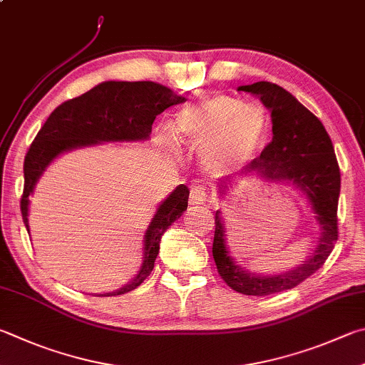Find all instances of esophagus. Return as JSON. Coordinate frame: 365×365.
Wrapping results in <instances>:
<instances>
[{
    "label": "esophagus",
    "mask_w": 365,
    "mask_h": 365,
    "mask_svg": "<svg viewBox=\"0 0 365 365\" xmlns=\"http://www.w3.org/2000/svg\"><path fill=\"white\" fill-rule=\"evenodd\" d=\"M207 200V195L205 191L200 187V185H193L190 190V204L191 205H200L204 204V201Z\"/></svg>",
    "instance_id": "obj_1"
}]
</instances>
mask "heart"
Masks as SVG:
<instances>
[{
	"label": "heart",
	"instance_id": "b5f03b06",
	"mask_svg": "<svg viewBox=\"0 0 365 365\" xmlns=\"http://www.w3.org/2000/svg\"><path fill=\"white\" fill-rule=\"evenodd\" d=\"M267 116L240 98L215 96L177 111L174 132L191 150L201 153L209 174H227L247 164L264 137Z\"/></svg>",
	"mask_w": 365,
	"mask_h": 365
}]
</instances>
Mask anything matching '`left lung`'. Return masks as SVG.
Instances as JSON below:
<instances>
[{
    "mask_svg": "<svg viewBox=\"0 0 365 365\" xmlns=\"http://www.w3.org/2000/svg\"><path fill=\"white\" fill-rule=\"evenodd\" d=\"M237 91L258 97L269 110L273 140L236 177L220 180L218 193L220 196L227 195L240 178L250 177L260 178L267 183L292 185L307 197L317 227L316 247L307 260L294 269L264 276L249 273L235 262L227 247L222 212H215L212 255L218 273L236 292L263 297L294 289L316 273L327 260L339 240L336 207L340 196V169L326 128L290 92L268 81L240 86Z\"/></svg>",
    "mask_w": 365,
    "mask_h": 365,
    "instance_id": "8db88e82",
    "label": "left lung"
}]
</instances>
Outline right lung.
<instances>
[{"mask_svg":"<svg viewBox=\"0 0 365 365\" xmlns=\"http://www.w3.org/2000/svg\"><path fill=\"white\" fill-rule=\"evenodd\" d=\"M185 98L174 91L153 81H103L96 88L63 102L52 111L48 121L33 140L24 163L22 218L30 233V195L46 169L58 156L79 148L97 147L108 142L148 140L155 118ZM190 191L185 185L172 191L158 205L143 235L142 267L132 279L113 292L101 297L128 294L147 279L155 267L161 237L172 223L188 207Z\"/></svg>","mask_w":365,"mask_h":365,"instance_id":"obj_1","label":"right lung"}]
</instances>
